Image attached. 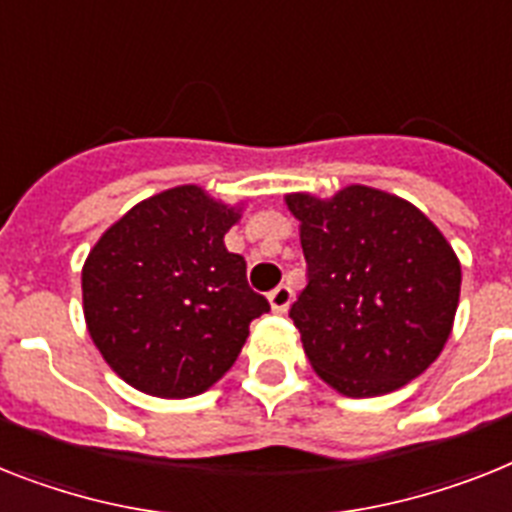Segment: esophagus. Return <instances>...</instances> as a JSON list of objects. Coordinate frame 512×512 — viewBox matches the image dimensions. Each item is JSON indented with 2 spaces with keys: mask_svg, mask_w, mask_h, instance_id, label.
Wrapping results in <instances>:
<instances>
[{
  "mask_svg": "<svg viewBox=\"0 0 512 512\" xmlns=\"http://www.w3.org/2000/svg\"><path fill=\"white\" fill-rule=\"evenodd\" d=\"M290 301H293V290H290L287 285L274 287L272 293H269V306H272L274 314H285Z\"/></svg>",
  "mask_w": 512,
  "mask_h": 512,
  "instance_id": "esophagus-1",
  "label": "esophagus"
}]
</instances>
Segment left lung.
I'll use <instances>...</instances> for the list:
<instances>
[{"instance_id":"obj_1","label":"left lung","mask_w":512,"mask_h":512,"mask_svg":"<svg viewBox=\"0 0 512 512\" xmlns=\"http://www.w3.org/2000/svg\"><path fill=\"white\" fill-rule=\"evenodd\" d=\"M285 204L308 266L290 319L316 374L348 398L387 395L424 374L460 298V261L437 225L369 185L332 198L290 193Z\"/></svg>"}]
</instances>
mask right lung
<instances>
[{"mask_svg":"<svg viewBox=\"0 0 512 512\" xmlns=\"http://www.w3.org/2000/svg\"><path fill=\"white\" fill-rule=\"evenodd\" d=\"M240 219L198 185L146 198L99 238L83 264L88 335L130 387L193 398L225 377L248 327L269 311L225 248Z\"/></svg>","mask_w":512,"mask_h":512,"instance_id":"1","label":"right lung"}]
</instances>
